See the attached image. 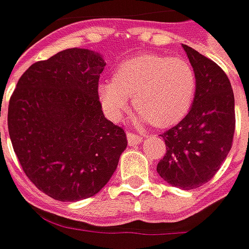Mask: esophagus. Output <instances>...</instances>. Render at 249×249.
Here are the masks:
<instances>
[{"instance_id":"esophagus-1","label":"esophagus","mask_w":249,"mask_h":249,"mask_svg":"<svg viewBox=\"0 0 249 249\" xmlns=\"http://www.w3.org/2000/svg\"><path fill=\"white\" fill-rule=\"evenodd\" d=\"M127 141H129L130 145H133V144H140L141 141H142V136H140V134H136V133H127Z\"/></svg>"}]
</instances>
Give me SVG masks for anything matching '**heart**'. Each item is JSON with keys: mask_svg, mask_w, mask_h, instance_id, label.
I'll return each mask as SVG.
<instances>
[{"mask_svg": "<svg viewBox=\"0 0 249 249\" xmlns=\"http://www.w3.org/2000/svg\"><path fill=\"white\" fill-rule=\"evenodd\" d=\"M196 91V72L186 59L145 53L120 63L112 80L98 86V97L112 119H119L131 97L139 123L167 127L186 116Z\"/></svg>", "mask_w": 249, "mask_h": 249, "instance_id": "obj_1", "label": "heart"}]
</instances>
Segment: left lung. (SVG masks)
I'll return each instance as SVG.
<instances>
[{"label": "left lung", "mask_w": 249, "mask_h": 249, "mask_svg": "<svg viewBox=\"0 0 249 249\" xmlns=\"http://www.w3.org/2000/svg\"><path fill=\"white\" fill-rule=\"evenodd\" d=\"M196 77L190 112L160 137L166 154L157 172L165 181L184 190L208 183L233 145L234 94L225 71L194 48L183 45Z\"/></svg>", "instance_id": "8db88e82"}]
</instances>
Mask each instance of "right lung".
<instances>
[{"instance_id": "1", "label": "right lung", "mask_w": 249, "mask_h": 249, "mask_svg": "<svg viewBox=\"0 0 249 249\" xmlns=\"http://www.w3.org/2000/svg\"><path fill=\"white\" fill-rule=\"evenodd\" d=\"M104 68L98 53L69 48L33 63L11 95L8 131L15 154L29 180L53 199L80 201L100 193L127 147L124 130L101 109Z\"/></svg>"}]
</instances>
